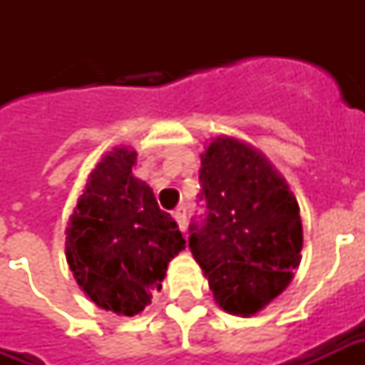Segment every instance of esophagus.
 I'll use <instances>...</instances> for the list:
<instances>
[{
  "mask_svg": "<svg viewBox=\"0 0 365 365\" xmlns=\"http://www.w3.org/2000/svg\"><path fill=\"white\" fill-rule=\"evenodd\" d=\"M174 219L178 221V225H180V229L185 230V219H187V209L183 205H180L178 209L174 211Z\"/></svg>",
  "mask_w": 365,
  "mask_h": 365,
  "instance_id": "esophagus-1",
  "label": "esophagus"
}]
</instances>
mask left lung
I'll use <instances>...</instances> for the list:
<instances>
[{
  "label": "left lung",
  "mask_w": 365,
  "mask_h": 365,
  "mask_svg": "<svg viewBox=\"0 0 365 365\" xmlns=\"http://www.w3.org/2000/svg\"><path fill=\"white\" fill-rule=\"evenodd\" d=\"M199 183L205 215L190 225L191 252L219 307L254 314L289 285L301 262L297 201L260 152L229 136L201 154Z\"/></svg>",
  "instance_id": "left-lung-1"
}]
</instances>
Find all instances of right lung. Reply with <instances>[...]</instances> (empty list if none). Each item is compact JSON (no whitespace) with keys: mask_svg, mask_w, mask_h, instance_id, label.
<instances>
[{"mask_svg":"<svg viewBox=\"0 0 365 365\" xmlns=\"http://www.w3.org/2000/svg\"><path fill=\"white\" fill-rule=\"evenodd\" d=\"M136 152L115 148L91 172L66 230L78 285L105 311L140 313L162 289L168 262L185 248L172 215L133 175Z\"/></svg>","mask_w":365,"mask_h":365,"instance_id":"1","label":"right lung"}]
</instances>
